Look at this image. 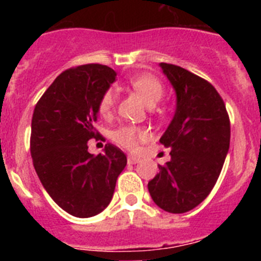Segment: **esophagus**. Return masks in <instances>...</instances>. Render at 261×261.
<instances>
[{"mask_svg": "<svg viewBox=\"0 0 261 261\" xmlns=\"http://www.w3.org/2000/svg\"><path fill=\"white\" fill-rule=\"evenodd\" d=\"M140 162V158L137 156H133V155H128V163L129 165H136V163Z\"/></svg>", "mask_w": 261, "mask_h": 261, "instance_id": "34e87169", "label": "esophagus"}]
</instances>
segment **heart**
Segmentation results:
<instances>
[{"instance_id": "1", "label": "heart", "mask_w": 261, "mask_h": 261, "mask_svg": "<svg viewBox=\"0 0 261 261\" xmlns=\"http://www.w3.org/2000/svg\"><path fill=\"white\" fill-rule=\"evenodd\" d=\"M129 87L144 100L147 107H153L163 96V85L156 77L146 73L136 74L128 80ZM116 103V94L114 90H107L102 95L98 105V112L100 116L107 117L112 114ZM147 138V132L145 129L136 125H121L111 132V140L119 146L133 150L138 142L145 141Z\"/></svg>"}]
</instances>
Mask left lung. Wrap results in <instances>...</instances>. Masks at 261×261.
Returning a JSON list of instances; mask_svg holds the SVG:
<instances>
[{"instance_id": "8db88e82", "label": "left lung", "mask_w": 261, "mask_h": 261, "mask_svg": "<svg viewBox=\"0 0 261 261\" xmlns=\"http://www.w3.org/2000/svg\"><path fill=\"white\" fill-rule=\"evenodd\" d=\"M176 93V111L159 142L171 159L147 184L153 201L168 213H186L204 201L220 176L230 146V119L213 85L161 62Z\"/></svg>"}]
</instances>
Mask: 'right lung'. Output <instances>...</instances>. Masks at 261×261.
<instances>
[{
  "instance_id": "right-lung-1",
  "label": "right lung",
  "mask_w": 261,
  "mask_h": 261,
  "mask_svg": "<svg viewBox=\"0 0 261 261\" xmlns=\"http://www.w3.org/2000/svg\"><path fill=\"white\" fill-rule=\"evenodd\" d=\"M116 71L87 64L62 71L36 103L31 123L32 163L41 184L60 208L80 218L105 211L112 200L126 155L112 144L105 154H90L87 142L100 136L94 128L98 105Z\"/></svg>"
}]
</instances>
